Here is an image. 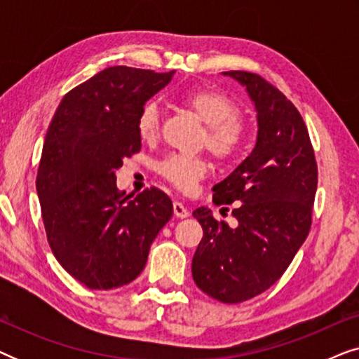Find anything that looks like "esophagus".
I'll return each mask as SVG.
<instances>
[{
	"label": "esophagus",
	"mask_w": 359,
	"mask_h": 359,
	"mask_svg": "<svg viewBox=\"0 0 359 359\" xmlns=\"http://www.w3.org/2000/svg\"><path fill=\"white\" fill-rule=\"evenodd\" d=\"M173 212H175L176 217H180V219H184V217H188V215H189V210L186 209L184 204L180 203V201H175V203H173Z\"/></svg>",
	"instance_id": "esophagus-1"
}]
</instances>
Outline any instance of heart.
Listing matches in <instances>:
<instances>
[{"label":"heart","instance_id":"heart-1","mask_svg":"<svg viewBox=\"0 0 359 359\" xmlns=\"http://www.w3.org/2000/svg\"><path fill=\"white\" fill-rule=\"evenodd\" d=\"M183 102L208 127L205 145L219 158H232L247 140V126L235 116L237 107L220 91L198 88L183 95ZM160 114L154 102H147L137 116V132L142 140H154L158 134ZM158 171L181 191H191L208 173V161L201 156L171 155Z\"/></svg>","mask_w":359,"mask_h":359}]
</instances>
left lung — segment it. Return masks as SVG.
Segmentation results:
<instances>
[{"mask_svg":"<svg viewBox=\"0 0 359 359\" xmlns=\"http://www.w3.org/2000/svg\"><path fill=\"white\" fill-rule=\"evenodd\" d=\"M247 91L257 112V144L212 188L217 205L237 204L235 227L209 208L193 215L203 240L193 258L201 291L225 304L248 301L273 286L306 242L317 191V163L307 127L291 101L262 76L224 72Z\"/></svg>","mask_w":359,"mask_h":359,"instance_id":"8db88e82","label":"left lung"}]
</instances>
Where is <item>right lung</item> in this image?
Returning <instances> with one entry per match:
<instances>
[{
  "mask_svg": "<svg viewBox=\"0 0 359 359\" xmlns=\"http://www.w3.org/2000/svg\"><path fill=\"white\" fill-rule=\"evenodd\" d=\"M173 72L109 67L63 96L43 140L37 196L47 240L65 271L90 289L126 286L173 215L163 191L124 196L116 170L137 154V116Z\"/></svg>",
  "mask_w": 359,
  "mask_h": 359,
  "instance_id": "right-lung-1",
  "label": "right lung"
}]
</instances>
